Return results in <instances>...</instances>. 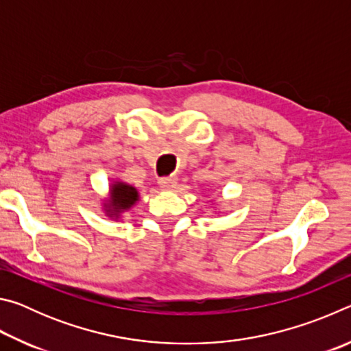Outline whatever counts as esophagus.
Returning a JSON list of instances; mask_svg holds the SVG:
<instances>
[{"label": "esophagus", "instance_id": "34e87169", "mask_svg": "<svg viewBox=\"0 0 351 351\" xmlns=\"http://www.w3.org/2000/svg\"><path fill=\"white\" fill-rule=\"evenodd\" d=\"M176 176H162L158 180V184L162 189H173L176 186Z\"/></svg>", "mask_w": 351, "mask_h": 351}]
</instances>
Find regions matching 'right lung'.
Instances as JSON below:
<instances>
[{"label":"right lung","mask_w":351,"mask_h":351,"mask_svg":"<svg viewBox=\"0 0 351 351\" xmlns=\"http://www.w3.org/2000/svg\"><path fill=\"white\" fill-rule=\"evenodd\" d=\"M138 201V190L127 184L117 182L111 189V206L114 212L130 209Z\"/></svg>","instance_id":"1"}]
</instances>
